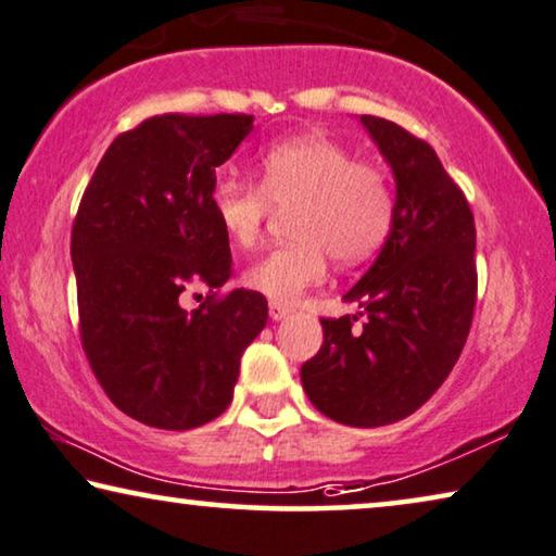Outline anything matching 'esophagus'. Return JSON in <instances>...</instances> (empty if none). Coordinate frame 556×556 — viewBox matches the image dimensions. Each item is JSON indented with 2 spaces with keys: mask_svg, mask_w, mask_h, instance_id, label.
<instances>
[{
  "mask_svg": "<svg viewBox=\"0 0 556 556\" xmlns=\"http://www.w3.org/2000/svg\"><path fill=\"white\" fill-rule=\"evenodd\" d=\"M289 306L287 304H279V302H269V317H271V321H279V319H285V317H289Z\"/></svg>",
  "mask_w": 556,
  "mask_h": 556,
  "instance_id": "1",
  "label": "esophagus"
}]
</instances>
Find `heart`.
<instances>
[{
	"instance_id": "obj_1",
	"label": "heart",
	"mask_w": 556,
	"mask_h": 556,
	"mask_svg": "<svg viewBox=\"0 0 556 556\" xmlns=\"http://www.w3.org/2000/svg\"><path fill=\"white\" fill-rule=\"evenodd\" d=\"M210 202L222 231L239 250L260 242L271 206H294L292 242L244 271L247 287L279 304H294L306 289L321 285L329 256L352 267L377 254L396 212L387 174L325 137H296L269 147L260 160V187L222 179Z\"/></svg>"
}]
</instances>
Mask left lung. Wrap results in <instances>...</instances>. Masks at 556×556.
Returning a JSON list of instances; mask_svg holds the SVG:
<instances>
[{
  "label": "left lung",
  "mask_w": 556,
  "mask_h": 556,
  "mask_svg": "<svg viewBox=\"0 0 556 556\" xmlns=\"http://www.w3.org/2000/svg\"><path fill=\"white\" fill-rule=\"evenodd\" d=\"M394 174V225L377 260L344 294L357 314L321 319L325 342L302 387L325 417L384 427L432 396L467 342L477 302L475 217L432 147L400 124L362 114Z\"/></svg>",
  "instance_id": "obj_1"
}]
</instances>
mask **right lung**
Listing matches in <instances>:
<instances>
[{
	"label": "right lung",
	"mask_w": 556,
	"mask_h": 556,
	"mask_svg": "<svg viewBox=\"0 0 556 556\" xmlns=\"http://www.w3.org/2000/svg\"><path fill=\"white\" fill-rule=\"evenodd\" d=\"M250 114H162L106 149L72 227L81 346L104 392L156 429L202 427L229 407L242 352L267 325L252 289L181 306L189 285L231 277L212 212L217 167L252 131Z\"/></svg>",
	"instance_id": "1"
}]
</instances>
